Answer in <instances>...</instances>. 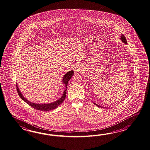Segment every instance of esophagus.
I'll return each mask as SVG.
<instances>
[{"label": "esophagus", "instance_id": "esophagus-1", "mask_svg": "<svg viewBox=\"0 0 150 150\" xmlns=\"http://www.w3.org/2000/svg\"><path fill=\"white\" fill-rule=\"evenodd\" d=\"M80 70H81V69L80 68V67H76V72H79L80 71Z\"/></svg>", "mask_w": 150, "mask_h": 150}]
</instances>
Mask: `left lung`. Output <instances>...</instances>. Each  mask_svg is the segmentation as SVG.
<instances>
[{
	"instance_id": "left-lung-1",
	"label": "left lung",
	"mask_w": 150,
	"mask_h": 150,
	"mask_svg": "<svg viewBox=\"0 0 150 150\" xmlns=\"http://www.w3.org/2000/svg\"><path fill=\"white\" fill-rule=\"evenodd\" d=\"M121 39L122 41L123 42V43H124L125 44H127V39L126 38H125V36L123 35V34H122L121 35ZM94 103V104H95L96 106H98V107H101V108H103L102 106H100V105H97V104H96V103H94V102H93Z\"/></svg>"
}]
</instances>
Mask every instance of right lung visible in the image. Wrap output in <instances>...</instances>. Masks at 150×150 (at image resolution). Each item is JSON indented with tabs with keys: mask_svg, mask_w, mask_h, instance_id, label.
Segmentation results:
<instances>
[{
	"mask_svg": "<svg viewBox=\"0 0 150 150\" xmlns=\"http://www.w3.org/2000/svg\"><path fill=\"white\" fill-rule=\"evenodd\" d=\"M74 74V71L71 70L69 71L67 74H65L63 76L62 82L64 83V85L65 86V89L63 92V96H61L60 99H58L57 101H54L52 103H35L33 102H30L28 100L25 99V98L23 96L21 93L20 92V91L18 88V86L17 85L16 83V89L17 92L19 94L20 98L23 100L25 102H26L29 105H30L33 108L35 109L38 110H41V111H45V112H47L50 110H52L56 108L58 106L60 105L62 102L64 101V100L65 99L66 97V94H67V83L68 81L70 80L72 76H73Z\"/></svg>",
	"mask_w": 150,
	"mask_h": 150,
	"instance_id": "right-lung-1",
	"label": "right lung"
}]
</instances>
